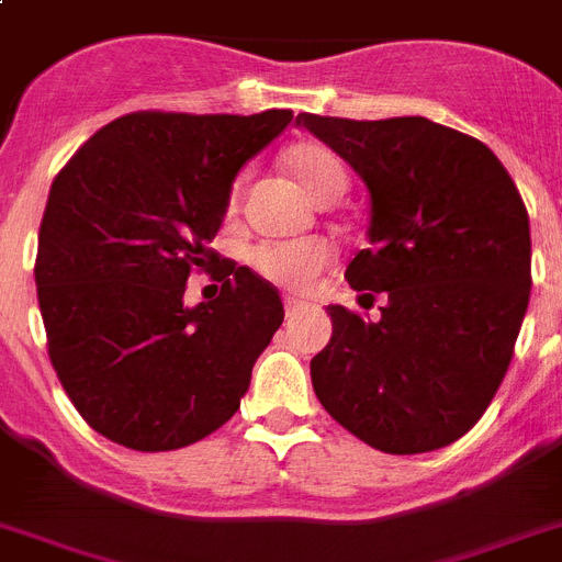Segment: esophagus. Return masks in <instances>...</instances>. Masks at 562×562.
Listing matches in <instances>:
<instances>
[{
    "mask_svg": "<svg viewBox=\"0 0 562 562\" xmlns=\"http://www.w3.org/2000/svg\"><path fill=\"white\" fill-rule=\"evenodd\" d=\"M305 308H308V302L294 300V296H285V314H288V316L300 314V311H305Z\"/></svg>",
    "mask_w": 562,
    "mask_h": 562,
    "instance_id": "1",
    "label": "esophagus"
}]
</instances>
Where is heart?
Listing matches in <instances>:
<instances>
[{
  "mask_svg": "<svg viewBox=\"0 0 562 562\" xmlns=\"http://www.w3.org/2000/svg\"><path fill=\"white\" fill-rule=\"evenodd\" d=\"M285 166L294 172L305 192L314 200H328L334 194L345 192L348 187V172L345 164L334 149L322 144H296L285 153ZM254 268L266 280L285 291H308L316 277L334 262V248L322 237H305V240H282V243H262L251 254Z\"/></svg>",
  "mask_w": 562,
  "mask_h": 562,
  "instance_id": "b5f03b06",
  "label": "heart"
}]
</instances>
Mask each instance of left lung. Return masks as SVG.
<instances>
[{
  "label": "left lung",
  "instance_id": "8db88e82",
  "mask_svg": "<svg viewBox=\"0 0 562 562\" xmlns=\"http://www.w3.org/2000/svg\"><path fill=\"white\" fill-rule=\"evenodd\" d=\"M296 124L364 180L370 248L345 277L362 296H387L375 322L328 305L334 336L311 359L316 398L375 450H441L490 407L529 308L520 192L490 146L422 115L302 112Z\"/></svg>",
  "mask_w": 562,
  "mask_h": 562
}]
</instances>
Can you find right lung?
<instances>
[{
	"mask_svg": "<svg viewBox=\"0 0 562 562\" xmlns=\"http://www.w3.org/2000/svg\"><path fill=\"white\" fill-rule=\"evenodd\" d=\"M294 119L130 112L53 180L36 288L47 353L87 424L138 452L180 450L240 407L282 300L228 268L221 296L183 305L192 268L228 212L232 183Z\"/></svg>",
	"mask_w": 562,
	"mask_h": 562,
	"instance_id": "add662e5",
	"label": "right lung"
}]
</instances>
